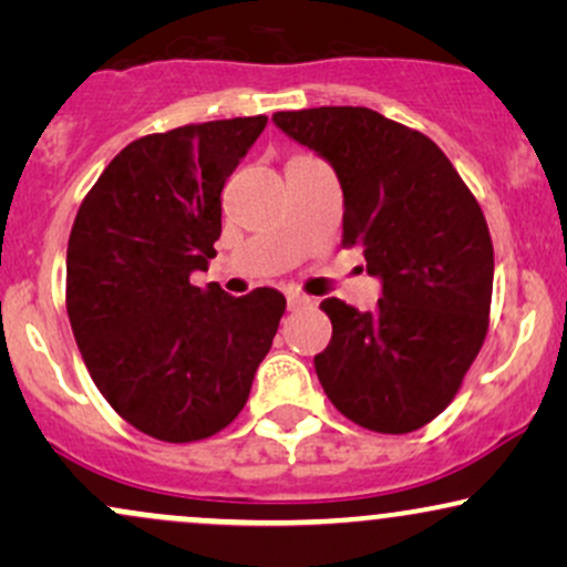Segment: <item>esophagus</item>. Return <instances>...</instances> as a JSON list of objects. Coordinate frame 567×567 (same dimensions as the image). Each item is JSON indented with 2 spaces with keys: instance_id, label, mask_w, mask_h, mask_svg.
<instances>
[{
  "instance_id": "1",
  "label": "esophagus",
  "mask_w": 567,
  "mask_h": 567,
  "mask_svg": "<svg viewBox=\"0 0 567 567\" xmlns=\"http://www.w3.org/2000/svg\"><path fill=\"white\" fill-rule=\"evenodd\" d=\"M301 306H309V298L301 296V292H290V296H288V309L296 311V309H301Z\"/></svg>"
}]
</instances>
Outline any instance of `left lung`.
I'll use <instances>...</instances> for the list:
<instances>
[{
    "mask_svg": "<svg viewBox=\"0 0 567 567\" xmlns=\"http://www.w3.org/2000/svg\"><path fill=\"white\" fill-rule=\"evenodd\" d=\"M275 125L333 165L343 245L381 279L373 311L324 298L333 322L317 379L354 424L415 432L451 405L480 354L493 296V243L474 194L419 130L365 106L277 112Z\"/></svg>",
    "mask_w": 567,
    "mask_h": 567,
    "instance_id": "8db88e82",
    "label": "left lung"
}]
</instances>
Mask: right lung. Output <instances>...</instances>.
I'll return each mask as SVG.
<instances>
[{"label": "right lung", "instance_id": "1", "mask_svg": "<svg viewBox=\"0 0 567 567\" xmlns=\"http://www.w3.org/2000/svg\"><path fill=\"white\" fill-rule=\"evenodd\" d=\"M266 116L184 125L122 148L71 226L66 309L90 379L127 424L197 442L231 424L269 354L285 296L234 298L207 271L220 192Z\"/></svg>", "mask_w": 567, "mask_h": 567}]
</instances>
